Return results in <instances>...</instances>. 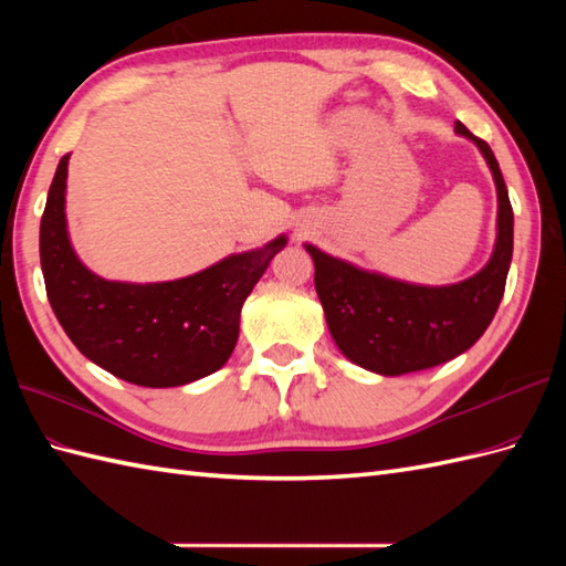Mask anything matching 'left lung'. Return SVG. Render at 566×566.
<instances>
[{
	"instance_id": "8db88e82",
	"label": "left lung",
	"mask_w": 566,
	"mask_h": 566,
	"mask_svg": "<svg viewBox=\"0 0 566 566\" xmlns=\"http://www.w3.org/2000/svg\"><path fill=\"white\" fill-rule=\"evenodd\" d=\"M454 134L472 140L484 155L499 197L494 252L476 274L457 284H413L304 243L314 260L316 294L335 345L350 363L381 377L430 369L469 350L489 328L506 290L513 258L509 189L486 143L460 122Z\"/></svg>"
}]
</instances>
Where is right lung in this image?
<instances>
[{
  "label": "right lung",
  "instance_id": "1",
  "mask_svg": "<svg viewBox=\"0 0 566 566\" xmlns=\"http://www.w3.org/2000/svg\"><path fill=\"white\" fill-rule=\"evenodd\" d=\"M67 160L57 165L41 219L45 292L67 338L94 365L138 387H185L213 375L231 357L240 308L286 235L172 282L104 280L70 243Z\"/></svg>",
  "mask_w": 566,
  "mask_h": 566
}]
</instances>
